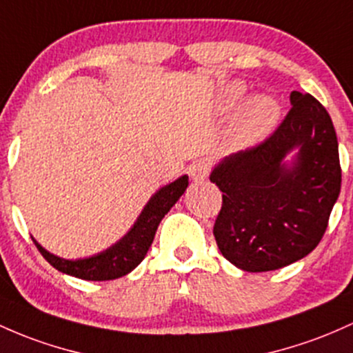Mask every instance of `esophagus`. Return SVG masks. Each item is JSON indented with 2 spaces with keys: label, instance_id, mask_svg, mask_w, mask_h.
Returning <instances> with one entry per match:
<instances>
[{
  "label": "esophagus",
  "instance_id": "obj_1",
  "mask_svg": "<svg viewBox=\"0 0 353 353\" xmlns=\"http://www.w3.org/2000/svg\"><path fill=\"white\" fill-rule=\"evenodd\" d=\"M188 172L189 176H191V179L196 181V183L204 181L209 174V162L204 161V159H196V161H192V164L189 165Z\"/></svg>",
  "mask_w": 353,
  "mask_h": 353
}]
</instances>
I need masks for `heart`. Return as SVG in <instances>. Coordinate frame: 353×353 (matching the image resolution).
I'll return each instance as SVG.
<instances>
[{"instance_id": "obj_1", "label": "heart", "mask_w": 353, "mask_h": 353, "mask_svg": "<svg viewBox=\"0 0 353 353\" xmlns=\"http://www.w3.org/2000/svg\"><path fill=\"white\" fill-rule=\"evenodd\" d=\"M243 95L241 85H231L226 92V103L234 105ZM278 119V105L270 97H253L250 99L234 122V137L239 144H253L265 137L273 129Z\"/></svg>"}]
</instances>
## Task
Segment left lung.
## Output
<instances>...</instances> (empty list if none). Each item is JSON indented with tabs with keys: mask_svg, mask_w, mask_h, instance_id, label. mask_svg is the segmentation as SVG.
<instances>
[{
	"mask_svg": "<svg viewBox=\"0 0 353 353\" xmlns=\"http://www.w3.org/2000/svg\"><path fill=\"white\" fill-rule=\"evenodd\" d=\"M292 108L265 141L226 157L211 172L223 192L212 234L230 263L250 273L280 270L315 250L342 185L330 115L310 94L292 92ZM301 149L292 168L285 154Z\"/></svg>",
	"mask_w": 353,
	"mask_h": 353,
	"instance_id": "left-lung-1",
	"label": "left lung"
}]
</instances>
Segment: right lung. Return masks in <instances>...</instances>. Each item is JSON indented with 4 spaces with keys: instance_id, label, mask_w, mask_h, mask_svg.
<instances>
[{
    "instance_id": "add662e5",
    "label": "right lung",
    "mask_w": 353,
    "mask_h": 353,
    "mask_svg": "<svg viewBox=\"0 0 353 353\" xmlns=\"http://www.w3.org/2000/svg\"><path fill=\"white\" fill-rule=\"evenodd\" d=\"M188 184V176H183L162 188L157 194L150 197L129 234L123 236L117 245L108 248L107 251L97 254V256L72 261V259L58 258L43 250L37 241L33 243L37 245L41 256L61 273L88 281H107L125 276L145 258L147 251L154 241V236H156L159 223L176 204V201L184 194Z\"/></svg>"
}]
</instances>
